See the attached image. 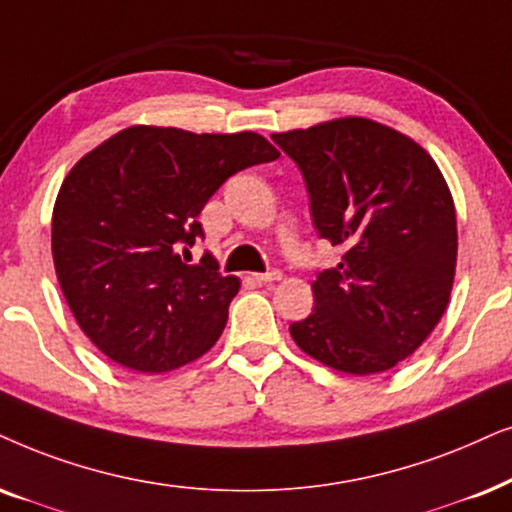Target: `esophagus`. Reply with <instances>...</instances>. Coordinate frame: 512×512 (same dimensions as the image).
<instances>
[{
    "mask_svg": "<svg viewBox=\"0 0 512 512\" xmlns=\"http://www.w3.org/2000/svg\"><path fill=\"white\" fill-rule=\"evenodd\" d=\"M254 280H256L258 284H270V282H277V280H282V272H280V270H270V272H256V275H254Z\"/></svg>",
    "mask_w": 512,
    "mask_h": 512,
    "instance_id": "1",
    "label": "esophagus"
}]
</instances>
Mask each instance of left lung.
<instances>
[{"mask_svg": "<svg viewBox=\"0 0 512 512\" xmlns=\"http://www.w3.org/2000/svg\"><path fill=\"white\" fill-rule=\"evenodd\" d=\"M303 171L315 228L341 263L313 282L315 308L289 327L298 348L343 374H381L421 348L456 275V209L414 138L367 117L272 134Z\"/></svg>", "mask_w": 512, "mask_h": 512, "instance_id": "1", "label": "left lung"}]
</instances>
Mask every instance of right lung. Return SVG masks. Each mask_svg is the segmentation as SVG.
I'll return each mask as SVG.
<instances>
[{
  "mask_svg": "<svg viewBox=\"0 0 512 512\" xmlns=\"http://www.w3.org/2000/svg\"><path fill=\"white\" fill-rule=\"evenodd\" d=\"M280 150L256 131L192 134L134 124L68 171L51 218V254L65 301L105 357L164 374L214 348L240 291L204 256L197 216L225 178Z\"/></svg>",
  "mask_w": 512,
  "mask_h": 512,
  "instance_id": "right-lung-1",
  "label": "right lung"
}]
</instances>
